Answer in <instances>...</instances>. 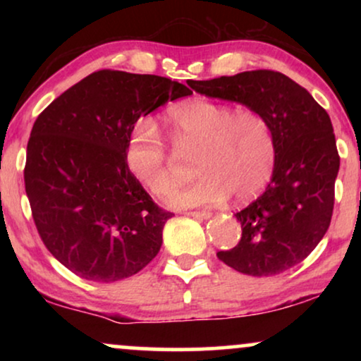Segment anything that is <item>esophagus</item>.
<instances>
[{
	"mask_svg": "<svg viewBox=\"0 0 361 361\" xmlns=\"http://www.w3.org/2000/svg\"><path fill=\"white\" fill-rule=\"evenodd\" d=\"M189 216H192V219H197V220H209L210 216H212V214L210 212H189V214H187Z\"/></svg>",
	"mask_w": 361,
	"mask_h": 361,
	"instance_id": "esophagus-1",
	"label": "esophagus"
}]
</instances>
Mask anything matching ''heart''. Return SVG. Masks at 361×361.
Returning a JSON list of instances; mask_svg holds the SVG:
<instances>
[{"mask_svg":"<svg viewBox=\"0 0 361 361\" xmlns=\"http://www.w3.org/2000/svg\"><path fill=\"white\" fill-rule=\"evenodd\" d=\"M172 142L197 149L199 179L177 189L169 199L174 209L224 204L233 194L238 202L258 197L276 166V137L268 118L255 110L192 98L166 113ZM126 164L152 195L166 197L174 185L169 151L156 123L145 118L133 128L126 145Z\"/></svg>","mask_w":361,"mask_h":361,"instance_id":"heart-1","label":"heart"}]
</instances>
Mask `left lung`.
<instances>
[{"instance_id":"obj_1","label":"left lung","mask_w":361,"mask_h":361,"mask_svg":"<svg viewBox=\"0 0 361 361\" xmlns=\"http://www.w3.org/2000/svg\"><path fill=\"white\" fill-rule=\"evenodd\" d=\"M187 83L200 95L259 111L273 126L278 152L271 182L235 214L240 243L216 256L248 276L284 273L307 258L332 219L340 157L330 116L305 88L279 72L251 71Z\"/></svg>"}]
</instances>
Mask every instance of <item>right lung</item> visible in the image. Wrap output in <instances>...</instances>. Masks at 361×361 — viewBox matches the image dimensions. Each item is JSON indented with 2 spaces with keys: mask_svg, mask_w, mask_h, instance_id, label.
I'll use <instances>...</instances> for the list:
<instances>
[{
  "mask_svg": "<svg viewBox=\"0 0 361 361\" xmlns=\"http://www.w3.org/2000/svg\"><path fill=\"white\" fill-rule=\"evenodd\" d=\"M190 93L166 77L98 71L37 116L26 194L44 245L72 273L115 283L159 253L172 214L128 169L126 145L141 116Z\"/></svg>",
  "mask_w": 361,
  "mask_h": 361,
  "instance_id": "add662e5",
  "label": "right lung"
}]
</instances>
